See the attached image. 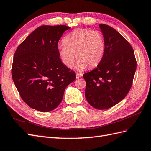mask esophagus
Here are the masks:
<instances>
[{
    "mask_svg": "<svg viewBox=\"0 0 151 151\" xmlns=\"http://www.w3.org/2000/svg\"><path fill=\"white\" fill-rule=\"evenodd\" d=\"M83 76V74H78V73H77L76 74V79H79L80 77H81Z\"/></svg>",
    "mask_w": 151,
    "mask_h": 151,
    "instance_id": "esophagus-1",
    "label": "esophagus"
}]
</instances>
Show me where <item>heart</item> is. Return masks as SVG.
<instances>
[{
    "instance_id": "heart-1",
    "label": "heart",
    "mask_w": 151,
    "mask_h": 151,
    "mask_svg": "<svg viewBox=\"0 0 151 151\" xmlns=\"http://www.w3.org/2000/svg\"><path fill=\"white\" fill-rule=\"evenodd\" d=\"M58 46V52L62 63L67 68L74 65L75 55L77 70H83L93 67L102 60L105 52V41L101 32L97 30L77 29L68 34Z\"/></svg>"
}]
</instances>
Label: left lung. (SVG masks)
I'll return each mask as SVG.
<instances>
[{
  "label": "left lung",
  "mask_w": 151,
  "mask_h": 151,
  "mask_svg": "<svg viewBox=\"0 0 151 151\" xmlns=\"http://www.w3.org/2000/svg\"><path fill=\"white\" fill-rule=\"evenodd\" d=\"M105 41L102 60L83 75L85 96L93 107L106 109L115 106L131 88L137 67L134 50L122 35L111 27L100 24Z\"/></svg>",
  "instance_id": "left-lung-1"
}]
</instances>
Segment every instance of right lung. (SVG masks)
I'll use <instances>...</instances> for the list:
<instances>
[{
    "instance_id": "obj_1",
    "label": "right lung",
    "mask_w": 151,
    "mask_h": 151,
    "mask_svg": "<svg viewBox=\"0 0 151 151\" xmlns=\"http://www.w3.org/2000/svg\"><path fill=\"white\" fill-rule=\"evenodd\" d=\"M70 27L42 26L22 42L14 55L12 77L22 100L41 112L55 109L76 73L65 67L58 52V42Z\"/></svg>"
}]
</instances>
